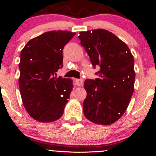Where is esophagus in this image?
I'll use <instances>...</instances> for the list:
<instances>
[{"mask_svg":"<svg viewBox=\"0 0 156 156\" xmlns=\"http://www.w3.org/2000/svg\"><path fill=\"white\" fill-rule=\"evenodd\" d=\"M75 81H76V84L77 86H78V87H81L82 85H83V80L82 79H76L75 80Z\"/></svg>","mask_w":156,"mask_h":156,"instance_id":"1","label":"esophagus"}]
</instances>
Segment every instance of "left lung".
Returning a JSON list of instances; mask_svg holds the SVG:
<instances>
[{
  "label": "left lung",
  "mask_w": 156,
  "mask_h": 156,
  "mask_svg": "<svg viewBox=\"0 0 156 156\" xmlns=\"http://www.w3.org/2000/svg\"><path fill=\"white\" fill-rule=\"evenodd\" d=\"M78 38L99 78L87 79L83 114L96 124L108 125L123 115L134 90V59L127 44L104 29L80 32Z\"/></svg>",
  "instance_id": "obj_1"
}]
</instances>
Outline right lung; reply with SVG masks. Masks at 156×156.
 <instances>
[{
    "label": "right lung",
    "mask_w": 156,
    "mask_h": 156,
    "mask_svg": "<svg viewBox=\"0 0 156 156\" xmlns=\"http://www.w3.org/2000/svg\"><path fill=\"white\" fill-rule=\"evenodd\" d=\"M75 35L60 30L45 32L21 51L20 92L25 108L36 120L51 122L63 115L73 86L70 79L55 76L63 67L64 47Z\"/></svg>",
    "instance_id": "add662e5"
}]
</instances>
